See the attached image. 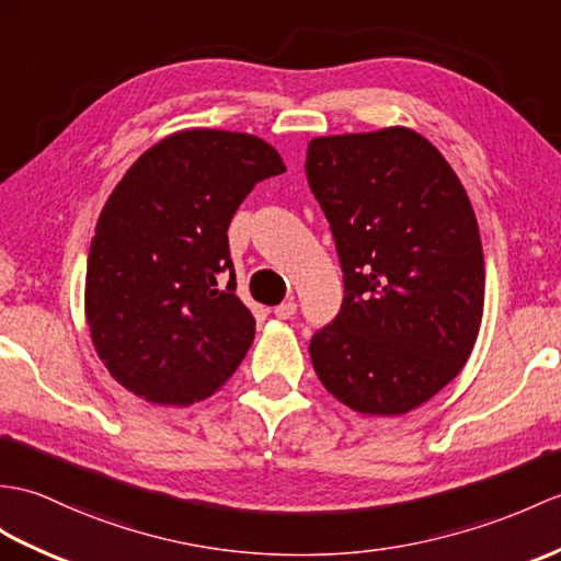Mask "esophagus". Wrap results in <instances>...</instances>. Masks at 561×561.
<instances>
[{
	"mask_svg": "<svg viewBox=\"0 0 561 561\" xmlns=\"http://www.w3.org/2000/svg\"><path fill=\"white\" fill-rule=\"evenodd\" d=\"M275 318H279V320H291L294 316H296V304L294 301H284V304H279V306H275Z\"/></svg>",
	"mask_w": 561,
	"mask_h": 561,
	"instance_id": "1",
	"label": "esophagus"
}]
</instances>
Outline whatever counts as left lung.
Here are the masks:
<instances>
[{"mask_svg":"<svg viewBox=\"0 0 561 561\" xmlns=\"http://www.w3.org/2000/svg\"><path fill=\"white\" fill-rule=\"evenodd\" d=\"M306 176L344 272L342 308L308 346L312 368L348 409L409 413L459 375L480 330L471 201L433 142L403 126L312 138Z\"/></svg>","mask_w":561,"mask_h":561,"instance_id":"1","label":"left lung"}]
</instances>
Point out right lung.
Here are the masks:
<instances>
[{"instance_id":"obj_1","label":"right lung","mask_w":561,"mask_h":561,"mask_svg":"<svg viewBox=\"0 0 561 561\" xmlns=\"http://www.w3.org/2000/svg\"><path fill=\"white\" fill-rule=\"evenodd\" d=\"M282 172L265 140L188 128L142 152L116 184L90 243L85 318L128 392L188 407L239 368L255 320L233 294L227 229L257 181Z\"/></svg>"}]
</instances>
